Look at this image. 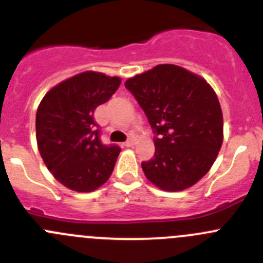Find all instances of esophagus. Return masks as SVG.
Instances as JSON below:
<instances>
[{
    "label": "esophagus",
    "mask_w": 263,
    "mask_h": 263,
    "mask_svg": "<svg viewBox=\"0 0 263 263\" xmlns=\"http://www.w3.org/2000/svg\"><path fill=\"white\" fill-rule=\"evenodd\" d=\"M136 141H137V140H136V137H135V136H131V137H129L128 140H127V141H126V144H124V145H126L127 147H129V146H134V145L136 144Z\"/></svg>",
    "instance_id": "1"
}]
</instances>
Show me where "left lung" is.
Listing matches in <instances>:
<instances>
[{
	"instance_id": "obj_1",
	"label": "left lung",
	"mask_w": 263,
	"mask_h": 263,
	"mask_svg": "<svg viewBox=\"0 0 263 263\" xmlns=\"http://www.w3.org/2000/svg\"><path fill=\"white\" fill-rule=\"evenodd\" d=\"M124 86L154 129V158L141 164L156 187L177 192L196 184L221 147L222 112L216 92L201 76L176 65H158Z\"/></svg>"
}]
</instances>
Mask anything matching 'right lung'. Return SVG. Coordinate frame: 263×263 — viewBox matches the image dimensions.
Listing matches in <instances>:
<instances>
[{
    "instance_id": "obj_1",
    "label": "right lung",
    "mask_w": 263,
    "mask_h": 263,
    "mask_svg": "<svg viewBox=\"0 0 263 263\" xmlns=\"http://www.w3.org/2000/svg\"><path fill=\"white\" fill-rule=\"evenodd\" d=\"M121 78L85 71L60 82L36 110V144L58 182L76 192H92L109 179L121 148L105 146L94 112L117 91Z\"/></svg>"
}]
</instances>
